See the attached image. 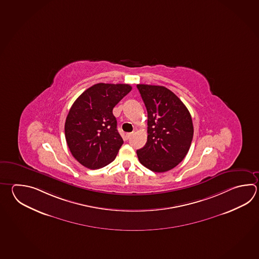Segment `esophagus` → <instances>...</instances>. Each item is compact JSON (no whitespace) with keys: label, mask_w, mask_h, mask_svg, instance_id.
I'll list each match as a JSON object with an SVG mask.
<instances>
[{"label":"esophagus","mask_w":259,"mask_h":259,"mask_svg":"<svg viewBox=\"0 0 259 259\" xmlns=\"http://www.w3.org/2000/svg\"><path fill=\"white\" fill-rule=\"evenodd\" d=\"M133 135H134V132H132V133H127L126 137L128 138H131V137H132Z\"/></svg>","instance_id":"1"}]
</instances>
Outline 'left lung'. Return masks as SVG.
I'll return each mask as SVG.
<instances>
[{
  "label": "left lung",
  "mask_w": 259,
  "mask_h": 259,
  "mask_svg": "<svg viewBox=\"0 0 259 259\" xmlns=\"http://www.w3.org/2000/svg\"><path fill=\"white\" fill-rule=\"evenodd\" d=\"M148 111V141L137 151L140 163L155 172L174 169L190 148L194 126L190 112L162 85H137Z\"/></svg>",
  "instance_id": "8db88e82"
}]
</instances>
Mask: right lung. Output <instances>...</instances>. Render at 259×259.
<instances>
[{"instance_id":"1","label":"right lung","mask_w":259,"mask_h":259,"mask_svg":"<svg viewBox=\"0 0 259 259\" xmlns=\"http://www.w3.org/2000/svg\"><path fill=\"white\" fill-rule=\"evenodd\" d=\"M132 90L127 84L99 83L76 99L65 120V139L74 158L84 167L100 169L116 158L123 140L112 110Z\"/></svg>"}]
</instances>
